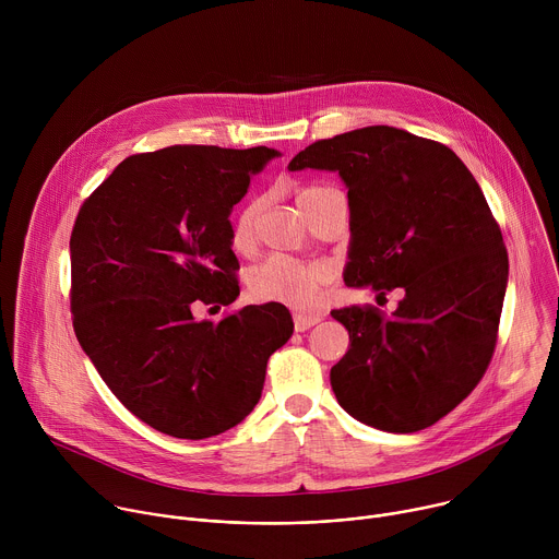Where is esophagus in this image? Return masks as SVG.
Masks as SVG:
<instances>
[{"instance_id":"34e87169","label":"esophagus","mask_w":559,"mask_h":559,"mask_svg":"<svg viewBox=\"0 0 559 559\" xmlns=\"http://www.w3.org/2000/svg\"><path fill=\"white\" fill-rule=\"evenodd\" d=\"M318 321H321V316L294 311V330H296V332H307V330L313 328Z\"/></svg>"}]
</instances>
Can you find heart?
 I'll use <instances>...</instances> for the list:
<instances>
[{
  "label": "heart",
  "mask_w": 559,
  "mask_h": 559,
  "mask_svg": "<svg viewBox=\"0 0 559 559\" xmlns=\"http://www.w3.org/2000/svg\"><path fill=\"white\" fill-rule=\"evenodd\" d=\"M336 192L330 186H307L298 194V203L305 214L321 201L325 194ZM261 212V201H252L246 205L231 225V243L234 248L250 246L254 236L257 216ZM330 283V270L321 263H302L285 257H267L259 265H254L248 274L250 294L259 300L281 302L294 309H313L321 305L325 289Z\"/></svg>",
  "instance_id": "obj_1"
}]
</instances>
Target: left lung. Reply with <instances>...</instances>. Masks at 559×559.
<instances>
[{"mask_svg":"<svg viewBox=\"0 0 559 559\" xmlns=\"http://www.w3.org/2000/svg\"><path fill=\"white\" fill-rule=\"evenodd\" d=\"M332 170L349 188L345 283L380 296L403 287L393 313L334 309L349 352L330 380L341 407L389 433L431 427L483 380L509 278L502 231L457 154L391 126H369L300 150L289 170Z\"/></svg>","mask_w":559,"mask_h":559,"instance_id":"8db88e82","label":"left lung"}]
</instances>
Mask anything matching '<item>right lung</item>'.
I'll return each instance as SVG.
<instances>
[{
	"label": "right lung",
	"mask_w": 559,
	"mask_h": 559,
	"mask_svg": "<svg viewBox=\"0 0 559 559\" xmlns=\"http://www.w3.org/2000/svg\"><path fill=\"white\" fill-rule=\"evenodd\" d=\"M278 152L170 145L132 154L84 201L70 234L79 345L121 405L183 440L218 436L259 403L270 356L294 323L281 302L231 305V207Z\"/></svg>",
	"instance_id": "add662e5"
}]
</instances>
